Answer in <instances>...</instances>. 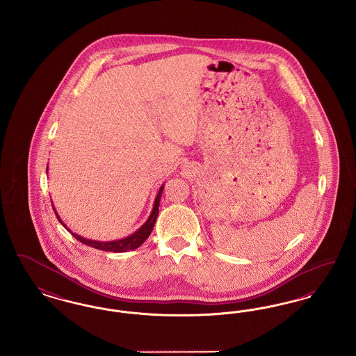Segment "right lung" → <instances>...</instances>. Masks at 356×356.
<instances>
[{
  "label": "right lung",
  "mask_w": 356,
  "mask_h": 356,
  "mask_svg": "<svg viewBox=\"0 0 356 356\" xmlns=\"http://www.w3.org/2000/svg\"><path fill=\"white\" fill-rule=\"evenodd\" d=\"M47 173H48V168H47ZM163 189H164V184L160 186V189H159V193H157V196H156V199H154L152 212H151L148 220L145 221V222H144L136 232H134L132 235L124 237V238H120V240H113V241H97V240H90V238H85V237L80 236V235L72 232L68 227L63 222V220L60 219V216H58V213L56 212L53 204H51V207H53V209H54V213H56L57 219L63 224V227L72 234V236L76 237L79 241H81L85 245H89V247H93V248H97V250H102V251H108V252H127V251H134L136 248H138V247L148 238V236L151 235L153 225H154L156 219H157V215H159V205H160V199H161Z\"/></svg>",
  "instance_id": "right-lung-1"
}]
</instances>
